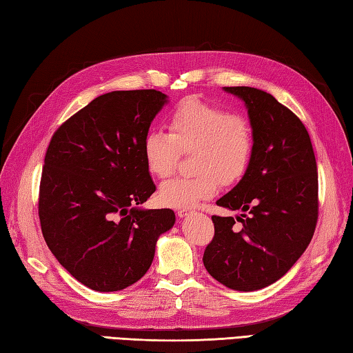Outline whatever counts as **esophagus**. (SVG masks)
Segmentation results:
<instances>
[{
	"instance_id": "34e87169",
	"label": "esophagus",
	"mask_w": 353,
	"mask_h": 353,
	"mask_svg": "<svg viewBox=\"0 0 353 353\" xmlns=\"http://www.w3.org/2000/svg\"><path fill=\"white\" fill-rule=\"evenodd\" d=\"M190 212H191L190 208H182V209H177V211H176V214H177L179 216H186Z\"/></svg>"
}]
</instances>
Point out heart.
Instances as JSON below:
<instances>
[{
    "label": "heart",
    "instance_id": "obj_1",
    "mask_svg": "<svg viewBox=\"0 0 353 353\" xmlns=\"http://www.w3.org/2000/svg\"><path fill=\"white\" fill-rule=\"evenodd\" d=\"M256 134L249 118L229 114L199 99L183 100L168 117V133L150 130L142 139V157L154 177L174 172L181 154L192 153L194 176H181L161 185L159 199L168 208H192L214 197L220 183L234 185L249 171Z\"/></svg>",
    "mask_w": 353,
    "mask_h": 353
}]
</instances>
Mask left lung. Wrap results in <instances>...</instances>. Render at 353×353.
Segmentation results:
<instances>
[{
	"mask_svg": "<svg viewBox=\"0 0 353 353\" xmlns=\"http://www.w3.org/2000/svg\"><path fill=\"white\" fill-rule=\"evenodd\" d=\"M243 99L256 134L249 171L216 205L236 216L212 215L214 238L203 264L238 291L267 287L288 272L311 243L319 220V172L310 133L272 94L228 86Z\"/></svg>",
	"mask_w": 353,
	"mask_h": 353,
	"instance_id": "1",
	"label": "left lung"
}]
</instances>
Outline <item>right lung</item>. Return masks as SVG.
<instances>
[{
    "label": "right lung",
    "mask_w": 353,
    "mask_h": 353,
    "mask_svg": "<svg viewBox=\"0 0 353 353\" xmlns=\"http://www.w3.org/2000/svg\"><path fill=\"white\" fill-rule=\"evenodd\" d=\"M165 101L156 89L104 94L51 137L37 203L42 235L88 288L119 291L139 281L176 221L171 209L134 208L156 191L142 139Z\"/></svg>",
    "instance_id": "1"
}]
</instances>
